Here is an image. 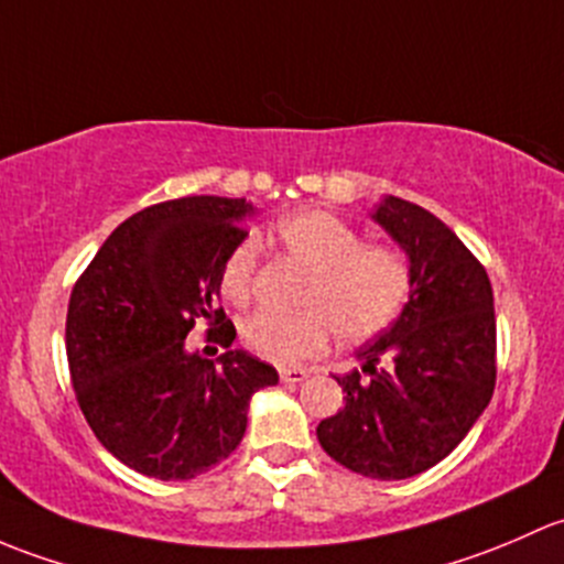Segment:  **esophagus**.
Masks as SVG:
<instances>
[{"label": "esophagus", "instance_id": "34e87169", "mask_svg": "<svg viewBox=\"0 0 564 564\" xmlns=\"http://www.w3.org/2000/svg\"><path fill=\"white\" fill-rule=\"evenodd\" d=\"M280 377H282V382H301V380H306V377H310V371L306 369H280Z\"/></svg>", "mask_w": 564, "mask_h": 564}]
</instances>
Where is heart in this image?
Wrapping results in <instances>:
<instances>
[{
    "mask_svg": "<svg viewBox=\"0 0 564 564\" xmlns=\"http://www.w3.org/2000/svg\"><path fill=\"white\" fill-rule=\"evenodd\" d=\"M276 247L310 271L301 288V312H254L241 321V341L271 364H299L317 356L330 334L367 341L397 321L410 301V265L397 249L364 243L356 228L317 208L282 217ZM260 247L241 239L219 265V293L243 306L254 295Z\"/></svg>",
    "mask_w": 564,
    "mask_h": 564,
    "instance_id": "1",
    "label": "heart"
}]
</instances>
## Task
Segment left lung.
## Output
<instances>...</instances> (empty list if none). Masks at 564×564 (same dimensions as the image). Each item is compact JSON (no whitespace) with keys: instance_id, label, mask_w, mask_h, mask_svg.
I'll return each mask as SVG.
<instances>
[{"instance_id":"obj_1","label":"left lung","mask_w":564,"mask_h":564,"mask_svg":"<svg viewBox=\"0 0 564 564\" xmlns=\"http://www.w3.org/2000/svg\"><path fill=\"white\" fill-rule=\"evenodd\" d=\"M408 252L399 321L336 377L345 408L317 426L323 451L377 480L426 473L467 437L497 382L495 293L480 260L426 208L388 195L371 214Z\"/></svg>"}]
</instances>
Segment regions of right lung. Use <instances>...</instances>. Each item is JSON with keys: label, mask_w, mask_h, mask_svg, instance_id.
<instances>
[{"label": "right lung", "mask_w": 564, "mask_h": 564, "mask_svg": "<svg viewBox=\"0 0 564 564\" xmlns=\"http://www.w3.org/2000/svg\"><path fill=\"white\" fill-rule=\"evenodd\" d=\"M243 197L189 195L132 214L75 282L67 361L95 437L121 464L160 480H189L225 462L247 432L254 391L276 386L271 364L228 350L217 364L187 350L206 323L230 347L219 265L247 230Z\"/></svg>", "instance_id": "1"}]
</instances>
